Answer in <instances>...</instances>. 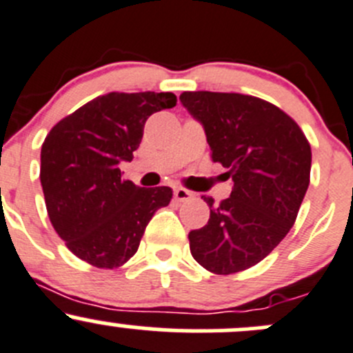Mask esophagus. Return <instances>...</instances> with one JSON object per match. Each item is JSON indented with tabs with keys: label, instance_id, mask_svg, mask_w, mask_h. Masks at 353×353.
<instances>
[{
	"label": "esophagus",
	"instance_id": "obj_1",
	"mask_svg": "<svg viewBox=\"0 0 353 353\" xmlns=\"http://www.w3.org/2000/svg\"><path fill=\"white\" fill-rule=\"evenodd\" d=\"M173 197H175L176 202H187L194 197V194H192V192H188L187 188H176V190L173 192Z\"/></svg>",
	"mask_w": 353,
	"mask_h": 353
}]
</instances>
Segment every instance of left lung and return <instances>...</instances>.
Instances as JSON below:
<instances>
[{
    "label": "left lung",
    "mask_w": 353,
    "mask_h": 353,
    "mask_svg": "<svg viewBox=\"0 0 353 353\" xmlns=\"http://www.w3.org/2000/svg\"><path fill=\"white\" fill-rule=\"evenodd\" d=\"M183 107L202 122L210 158L228 170L230 199L188 232L192 256L205 270L231 275L263 260L296 223L310 187L311 146L292 117L241 93L183 92Z\"/></svg>",
    "instance_id": "obj_1"
}]
</instances>
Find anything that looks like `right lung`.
<instances>
[{
	"mask_svg": "<svg viewBox=\"0 0 353 353\" xmlns=\"http://www.w3.org/2000/svg\"><path fill=\"white\" fill-rule=\"evenodd\" d=\"M173 93H119L93 98L59 121L41 151L47 214L69 252L97 268H117L139 248L154 212L172 188H143L123 180L150 115L173 108Z\"/></svg>",
	"mask_w": 353,
	"mask_h": 353,
	"instance_id": "1",
	"label": "right lung"
}]
</instances>
